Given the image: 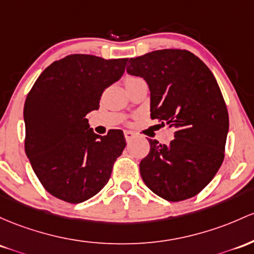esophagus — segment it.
I'll list each match as a JSON object with an SVG mask.
<instances>
[{
  "label": "esophagus",
  "mask_w": 254,
  "mask_h": 254,
  "mask_svg": "<svg viewBox=\"0 0 254 254\" xmlns=\"http://www.w3.org/2000/svg\"><path fill=\"white\" fill-rule=\"evenodd\" d=\"M124 136H125V138H127V141H129V140H131L132 137H135V133H133L132 131H130V130H125Z\"/></svg>",
  "instance_id": "obj_1"
}]
</instances>
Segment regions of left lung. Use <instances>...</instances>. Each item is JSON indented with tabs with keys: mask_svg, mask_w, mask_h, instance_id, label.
I'll list each match as a JSON object with an SVG mask.
<instances>
[{
	"mask_svg": "<svg viewBox=\"0 0 254 254\" xmlns=\"http://www.w3.org/2000/svg\"><path fill=\"white\" fill-rule=\"evenodd\" d=\"M129 63L127 73L148 84L150 118L175 127L169 144L148 140L142 180L168 201L189 199L211 182L224 159L229 117L221 89L210 68L188 50H154Z\"/></svg>",
	"mask_w": 254,
	"mask_h": 254,
	"instance_id": "1",
	"label": "left lung"
}]
</instances>
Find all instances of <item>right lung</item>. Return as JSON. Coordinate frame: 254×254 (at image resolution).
Listing matches in <instances>:
<instances>
[{"label": "right lung", "instance_id": "add662e5", "mask_svg": "<svg viewBox=\"0 0 254 254\" xmlns=\"http://www.w3.org/2000/svg\"><path fill=\"white\" fill-rule=\"evenodd\" d=\"M127 59L73 54L54 61L24 106L25 152L36 176L58 199L79 204L107 185L125 148L122 130L93 131L86 114L99 110L107 86L121 79Z\"/></svg>", "mask_w": 254, "mask_h": 254}]
</instances>
